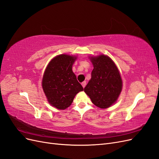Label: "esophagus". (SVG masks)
<instances>
[{"instance_id": "1", "label": "esophagus", "mask_w": 159, "mask_h": 159, "mask_svg": "<svg viewBox=\"0 0 159 159\" xmlns=\"http://www.w3.org/2000/svg\"><path fill=\"white\" fill-rule=\"evenodd\" d=\"M81 85H82L83 88H84L85 87V85H86V81H83V82L81 83Z\"/></svg>"}]
</instances>
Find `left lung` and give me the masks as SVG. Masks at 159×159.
Segmentation results:
<instances>
[{
  "instance_id": "obj_1",
  "label": "left lung",
  "mask_w": 159,
  "mask_h": 159,
  "mask_svg": "<svg viewBox=\"0 0 159 159\" xmlns=\"http://www.w3.org/2000/svg\"><path fill=\"white\" fill-rule=\"evenodd\" d=\"M91 78L84 91L96 106L105 109L116 102L122 89V80L114 62L105 55L91 57Z\"/></svg>"
}]
</instances>
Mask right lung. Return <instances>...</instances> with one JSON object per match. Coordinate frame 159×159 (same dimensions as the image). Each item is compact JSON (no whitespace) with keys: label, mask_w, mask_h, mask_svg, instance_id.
<instances>
[{"label":"right lung","mask_w":159,"mask_h":159,"mask_svg":"<svg viewBox=\"0 0 159 159\" xmlns=\"http://www.w3.org/2000/svg\"><path fill=\"white\" fill-rule=\"evenodd\" d=\"M76 57L61 54L55 57L45 70L42 88L49 103L58 109H65L73 102L75 95L84 88L72 71Z\"/></svg>","instance_id":"add662e5"}]
</instances>
